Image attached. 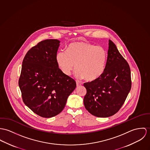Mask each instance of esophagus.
I'll list each match as a JSON object with an SVG mask.
<instances>
[{
  "mask_svg": "<svg viewBox=\"0 0 150 150\" xmlns=\"http://www.w3.org/2000/svg\"><path fill=\"white\" fill-rule=\"evenodd\" d=\"M81 85H82V83L79 82H76V86H77V87L81 86Z\"/></svg>",
  "mask_w": 150,
  "mask_h": 150,
  "instance_id": "esophagus-1",
  "label": "esophagus"
}]
</instances>
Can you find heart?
Wrapping results in <instances>:
<instances>
[{
	"mask_svg": "<svg viewBox=\"0 0 150 150\" xmlns=\"http://www.w3.org/2000/svg\"><path fill=\"white\" fill-rule=\"evenodd\" d=\"M108 56L107 50L102 47L87 42H76L70 44L66 52H58L56 62L64 75H69L75 66L77 78L93 81L104 72Z\"/></svg>",
	"mask_w": 150,
	"mask_h": 150,
	"instance_id": "1",
	"label": "heart"
}]
</instances>
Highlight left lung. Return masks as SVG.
Returning a JSON list of instances; mask_svg holds the SVG:
<instances>
[{
	"label": "left lung",
	"mask_w": 150,
	"mask_h": 150,
	"mask_svg": "<svg viewBox=\"0 0 150 150\" xmlns=\"http://www.w3.org/2000/svg\"><path fill=\"white\" fill-rule=\"evenodd\" d=\"M108 60L99 78L84 83L87 93L83 102L93 116L108 117L116 114L123 105L131 88V69L116 45L109 40Z\"/></svg>",
	"instance_id": "1"
}]
</instances>
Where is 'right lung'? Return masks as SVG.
I'll return each instance as SVG.
<instances>
[{"label": "right lung", "mask_w": 150, "mask_h": 150, "mask_svg": "<svg viewBox=\"0 0 150 150\" xmlns=\"http://www.w3.org/2000/svg\"><path fill=\"white\" fill-rule=\"evenodd\" d=\"M60 41L43 40L26 54L18 84L24 103L34 113L50 118L64 108L76 82L57 66L56 55Z\"/></svg>", "instance_id": "right-lung-1"}]
</instances>
